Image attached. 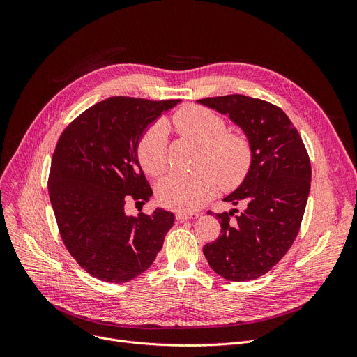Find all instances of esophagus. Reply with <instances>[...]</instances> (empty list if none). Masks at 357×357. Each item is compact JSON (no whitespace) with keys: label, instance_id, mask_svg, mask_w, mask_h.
<instances>
[{"label":"esophagus","instance_id":"obj_1","mask_svg":"<svg viewBox=\"0 0 357 357\" xmlns=\"http://www.w3.org/2000/svg\"><path fill=\"white\" fill-rule=\"evenodd\" d=\"M199 214H190V213H176V220L183 221V220H194L198 218Z\"/></svg>","mask_w":357,"mask_h":357}]
</instances>
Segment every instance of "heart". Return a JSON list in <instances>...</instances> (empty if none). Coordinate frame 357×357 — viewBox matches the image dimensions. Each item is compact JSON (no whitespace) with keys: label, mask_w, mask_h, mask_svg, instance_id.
I'll list each match as a JSON object with an SVG mask.
<instances>
[{"label":"heart","mask_w":357,"mask_h":357,"mask_svg":"<svg viewBox=\"0 0 357 357\" xmlns=\"http://www.w3.org/2000/svg\"><path fill=\"white\" fill-rule=\"evenodd\" d=\"M179 133L202 146L199 165L194 172H174L156 186V198L163 207L192 213L217 191L218 179L224 186H234L246 176L252 150L249 140L229 133L227 124L214 111L191 105L178 111L172 120ZM167 130L162 121L150 126L137 144V156L147 175L158 176L167 166Z\"/></svg>","instance_id":"b5f03b06"}]
</instances>
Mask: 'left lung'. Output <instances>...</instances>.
Wrapping results in <instances>:
<instances>
[{
  "mask_svg": "<svg viewBox=\"0 0 357 357\" xmlns=\"http://www.w3.org/2000/svg\"><path fill=\"white\" fill-rule=\"evenodd\" d=\"M198 104L229 116L246 136L250 167L222 201L245 210L215 214L221 236L202 252L224 279L243 282L269 272L285 256L299 231L311 188V163L298 130L285 112L246 96L213 97Z\"/></svg>",
  "mask_w": 357,
  "mask_h": 357,
  "instance_id": "left-lung-1",
  "label": "left lung"
}]
</instances>
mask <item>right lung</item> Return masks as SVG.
<instances>
[{
  "instance_id": "add662e5",
  "label": "right lung",
  "mask_w": 357,
  "mask_h": 357,
  "mask_svg": "<svg viewBox=\"0 0 357 357\" xmlns=\"http://www.w3.org/2000/svg\"><path fill=\"white\" fill-rule=\"evenodd\" d=\"M179 102L104 100L73 120L56 144L49 198L61 237L79 266L104 282H128L149 269L174 226L171 211L135 217L124 205L128 198L143 202L153 195L137 144Z\"/></svg>"
}]
</instances>
